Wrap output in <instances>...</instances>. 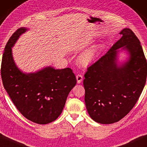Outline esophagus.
I'll list each match as a JSON object with an SVG mask.
<instances>
[{"label":"esophagus","mask_w":147,"mask_h":147,"mask_svg":"<svg viewBox=\"0 0 147 147\" xmlns=\"http://www.w3.org/2000/svg\"><path fill=\"white\" fill-rule=\"evenodd\" d=\"M76 80H77V82L78 84H80V83L83 80V76L82 74H77V75H76Z\"/></svg>","instance_id":"34e87169"}]
</instances>
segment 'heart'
<instances>
[{"label": "heart", "instance_id": "heart-1", "mask_svg": "<svg viewBox=\"0 0 147 147\" xmlns=\"http://www.w3.org/2000/svg\"><path fill=\"white\" fill-rule=\"evenodd\" d=\"M101 49V46L98 45L94 46V47L87 50V51L80 55V56L79 57V62L82 65H89L90 63L94 60L96 56L99 54Z\"/></svg>", "mask_w": 147, "mask_h": 147}]
</instances>
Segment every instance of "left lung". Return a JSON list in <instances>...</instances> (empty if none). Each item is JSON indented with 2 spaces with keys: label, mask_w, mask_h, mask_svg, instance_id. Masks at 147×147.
I'll return each mask as SVG.
<instances>
[{
  "label": "left lung",
  "mask_w": 147,
  "mask_h": 147,
  "mask_svg": "<svg viewBox=\"0 0 147 147\" xmlns=\"http://www.w3.org/2000/svg\"><path fill=\"white\" fill-rule=\"evenodd\" d=\"M109 51L88 68L83 81L84 101L94 121L113 123L127 115L141 96L146 83L147 62L136 35L129 28ZM123 47L130 53L122 67L116 63L117 49Z\"/></svg>",
  "instance_id": "1"
}]
</instances>
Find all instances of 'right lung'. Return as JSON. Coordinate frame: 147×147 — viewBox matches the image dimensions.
Segmentation results:
<instances>
[{"mask_svg": "<svg viewBox=\"0 0 147 147\" xmlns=\"http://www.w3.org/2000/svg\"><path fill=\"white\" fill-rule=\"evenodd\" d=\"M26 30L18 29L6 43L1 63L2 80L13 104L26 119L47 124L61 115L76 78L70 68L49 67L30 74L20 71L13 61L11 47Z\"/></svg>", "mask_w": 147, "mask_h": 147, "instance_id": "1", "label": "right lung"}]
</instances>
